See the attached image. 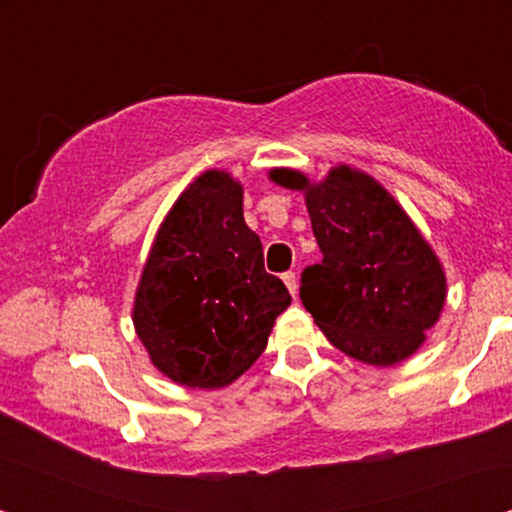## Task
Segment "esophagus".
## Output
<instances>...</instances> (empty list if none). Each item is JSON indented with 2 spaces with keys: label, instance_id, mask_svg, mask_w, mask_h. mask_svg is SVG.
I'll return each mask as SVG.
<instances>
[{
  "label": "esophagus",
  "instance_id": "1",
  "mask_svg": "<svg viewBox=\"0 0 512 512\" xmlns=\"http://www.w3.org/2000/svg\"><path fill=\"white\" fill-rule=\"evenodd\" d=\"M282 279H284V284H286V289H289V293L293 298H296V293H298V284H296V272H284L282 275Z\"/></svg>",
  "mask_w": 512,
  "mask_h": 512
}]
</instances>
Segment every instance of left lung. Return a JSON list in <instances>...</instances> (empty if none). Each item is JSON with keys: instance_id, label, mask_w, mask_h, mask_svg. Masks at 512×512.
<instances>
[{"instance_id": "1", "label": "left lung", "mask_w": 512, "mask_h": 512, "mask_svg": "<svg viewBox=\"0 0 512 512\" xmlns=\"http://www.w3.org/2000/svg\"><path fill=\"white\" fill-rule=\"evenodd\" d=\"M268 177L305 195L324 258L303 272L300 300L328 342L377 368L410 359L440 319L447 277L408 212L352 165L321 181L291 167Z\"/></svg>"}]
</instances>
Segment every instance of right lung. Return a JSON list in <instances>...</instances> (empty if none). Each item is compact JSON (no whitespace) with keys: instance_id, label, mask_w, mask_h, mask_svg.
Here are the masks:
<instances>
[{"instance_id":"add662e5","label":"right lung","mask_w":512,"mask_h":512,"mask_svg":"<svg viewBox=\"0 0 512 512\" xmlns=\"http://www.w3.org/2000/svg\"><path fill=\"white\" fill-rule=\"evenodd\" d=\"M244 188L207 170L160 223L139 277L132 324L153 366L181 387L223 389L263 354L291 305L263 268L258 235L244 223Z\"/></svg>"}]
</instances>
